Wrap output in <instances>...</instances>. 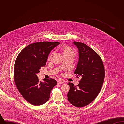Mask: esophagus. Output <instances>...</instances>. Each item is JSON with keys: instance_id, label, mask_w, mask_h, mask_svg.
Listing matches in <instances>:
<instances>
[{"instance_id": "34e87169", "label": "esophagus", "mask_w": 124, "mask_h": 124, "mask_svg": "<svg viewBox=\"0 0 124 124\" xmlns=\"http://www.w3.org/2000/svg\"><path fill=\"white\" fill-rule=\"evenodd\" d=\"M57 83L58 84H64V81L63 80H59L57 81Z\"/></svg>"}]
</instances>
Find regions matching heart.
I'll return each instance as SVG.
<instances>
[{"label": "heart", "mask_w": 124, "mask_h": 124, "mask_svg": "<svg viewBox=\"0 0 124 124\" xmlns=\"http://www.w3.org/2000/svg\"><path fill=\"white\" fill-rule=\"evenodd\" d=\"M64 50V54H65V53H74V52L73 51V50L69 47H65L63 49ZM53 56V53H51L49 56V59H51L52 57Z\"/></svg>", "instance_id": "b5f03b06"}]
</instances>
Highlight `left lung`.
Returning a JSON list of instances; mask_svg holds the SVG:
<instances>
[{
	"mask_svg": "<svg viewBox=\"0 0 124 124\" xmlns=\"http://www.w3.org/2000/svg\"><path fill=\"white\" fill-rule=\"evenodd\" d=\"M73 44L79 53L74 73L81 79L77 86L68 83L70 90L67 98L72 105L81 107L88 105L99 94L104 80L105 69L100 56L93 49L82 43L73 42Z\"/></svg>",
	"mask_w": 124,
	"mask_h": 124,
	"instance_id": "8db88e82",
	"label": "left lung"
}]
</instances>
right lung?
<instances>
[{
	"label": "right lung",
	"instance_id": "add662e5",
	"mask_svg": "<svg viewBox=\"0 0 124 124\" xmlns=\"http://www.w3.org/2000/svg\"><path fill=\"white\" fill-rule=\"evenodd\" d=\"M58 42H37L30 44L18 55L14 67V78L24 99L34 106H40L49 100L51 92L57 84L53 78L39 82L37 74L46 65L51 51Z\"/></svg>",
	"mask_w": 124,
	"mask_h": 124
}]
</instances>
